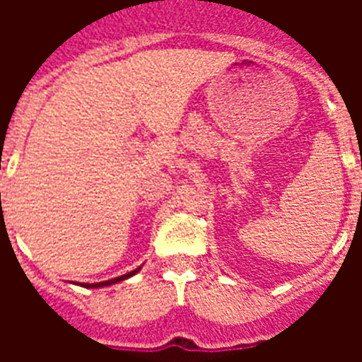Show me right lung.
Instances as JSON below:
<instances>
[{
    "label": "right lung",
    "mask_w": 362,
    "mask_h": 362,
    "mask_svg": "<svg viewBox=\"0 0 362 362\" xmlns=\"http://www.w3.org/2000/svg\"><path fill=\"white\" fill-rule=\"evenodd\" d=\"M139 270H141V267H139V269H135V270H131V272H127V274H122V276H118V278H112V280H107V281H98V284H81V286L88 287V289H90V287H95V289H98V287L112 286V284H118V281H122V280H127V278H131V276H135L136 272H139Z\"/></svg>",
    "instance_id": "add662e5"
}]
</instances>
